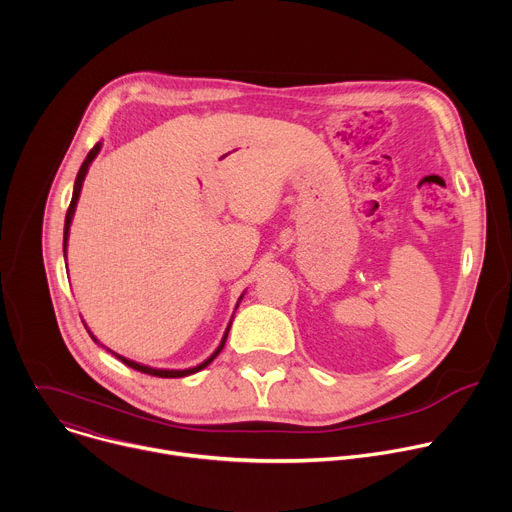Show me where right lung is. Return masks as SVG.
Instances as JSON below:
<instances>
[{
    "label": "right lung",
    "mask_w": 512,
    "mask_h": 512,
    "mask_svg": "<svg viewBox=\"0 0 512 512\" xmlns=\"http://www.w3.org/2000/svg\"><path fill=\"white\" fill-rule=\"evenodd\" d=\"M99 150H101V143H97L95 148L89 152V156L85 158V162H83V166H81V170H79V174H77V180H75V190H72V200H70V206H68V210H66V218H64V257H66L68 229H70V223H72V214H75V208H77V200H79V194H81V188H83V180H85V176H87V170H89L91 162H93V160H95V156L99 154ZM229 330H231V324H229V328H227V332H225V336H223L221 344H218V348L210 354V358H206L202 364H198V367H194V369H186V371H164V369H152V367H145V364H139V362H133V360H129V358H123V356H119V354H115V352H113V354H115L121 362H125L127 367H131V369H135V371H139V373L152 375V377H162V379H180V377L194 375V373L202 371L204 367H208V364L218 356V352L223 350V346H225V342H227V336H229ZM93 340L97 342V338H95V336H93Z\"/></svg>",
    "instance_id": "obj_1"
}]
</instances>
